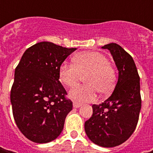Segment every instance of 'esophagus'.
Returning a JSON list of instances; mask_svg holds the SVG:
<instances>
[{
	"label": "esophagus",
	"mask_w": 153,
	"mask_h": 153,
	"mask_svg": "<svg viewBox=\"0 0 153 153\" xmlns=\"http://www.w3.org/2000/svg\"><path fill=\"white\" fill-rule=\"evenodd\" d=\"M81 105H81L80 103L73 102V107H75V108H79Z\"/></svg>",
	"instance_id": "1"
}]
</instances>
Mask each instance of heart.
Segmentation results:
<instances>
[{"instance_id":"b5f03b06","label":"heart","mask_w":153,"mask_h":153,"mask_svg":"<svg viewBox=\"0 0 153 153\" xmlns=\"http://www.w3.org/2000/svg\"><path fill=\"white\" fill-rule=\"evenodd\" d=\"M72 63L63 64L59 71V78L65 87H74L84 77L86 85L76 87L69 92V97L78 103L92 102L97 97L110 94L116 84V72L105 56L96 52L80 53L72 58Z\"/></svg>"}]
</instances>
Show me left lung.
I'll use <instances>...</instances> for the list:
<instances>
[{"mask_svg": "<svg viewBox=\"0 0 153 153\" xmlns=\"http://www.w3.org/2000/svg\"><path fill=\"white\" fill-rule=\"evenodd\" d=\"M108 49L118 71L111 95L100 105H93V115L85 122L88 139L103 147H114L131 136L141 108L140 76L133 58L121 46L109 43Z\"/></svg>", "mask_w": 153, "mask_h": 153, "instance_id": "left-lung-1", "label": "left lung"}]
</instances>
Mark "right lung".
Returning <instances> with one entry per match:
<instances>
[{
  "instance_id": "1",
  "label": "right lung",
  "mask_w": 153,
  "mask_h": 153,
  "mask_svg": "<svg viewBox=\"0 0 153 153\" xmlns=\"http://www.w3.org/2000/svg\"><path fill=\"white\" fill-rule=\"evenodd\" d=\"M76 50L41 42L24 53L15 69L10 95L13 114L21 133L33 142H50L64 128L72 102L65 97L59 71Z\"/></svg>"
}]
</instances>
